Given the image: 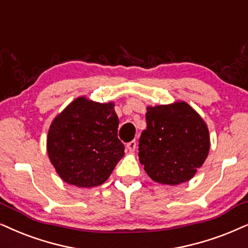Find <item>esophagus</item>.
Here are the masks:
<instances>
[{
  "mask_svg": "<svg viewBox=\"0 0 248 248\" xmlns=\"http://www.w3.org/2000/svg\"><path fill=\"white\" fill-rule=\"evenodd\" d=\"M126 148H127L128 152H134V150H136V148H137V141L133 140V141H131V142H128L126 144Z\"/></svg>",
  "mask_w": 248,
  "mask_h": 248,
  "instance_id": "esophagus-1",
  "label": "esophagus"
}]
</instances>
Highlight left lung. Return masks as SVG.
Listing matches in <instances>:
<instances>
[{
    "label": "left lung",
    "instance_id": "left-lung-1",
    "mask_svg": "<svg viewBox=\"0 0 248 248\" xmlns=\"http://www.w3.org/2000/svg\"><path fill=\"white\" fill-rule=\"evenodd\" d=\"M139 159L154 181L176 186L196 174L210 152L207 125L187 102L148 107Z\"/></svg>",
    "mask_w": 248,
    "mask_h": 248
}]
</instances>
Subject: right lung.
<instances>
[{
    "label": "right lung",
    "mask_w": 248,
    "mask_h": 248,
    "mask_svg": "<svg viewBox=\"0 0 248 248\" xmlns=\"http://www.w3.org/2000/svg\"><path fill=\"white\" fill-rule=\"evenodd\" d=\"M114 102L79 96L54 118L47 133V155L63 181L81 188L100 186L124 156L117 137Z\"/></svg>",
    "instance_id": "add662e5"
}]
</instances>
